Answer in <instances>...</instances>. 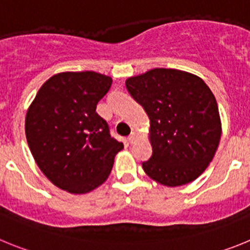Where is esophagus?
<instances>
[{
  "label": "esophagus",
  "mask_w": 250,
  "mask_h": 250,
  "mask_svg": "<svg viewBox=\"0 0 250 250\" xmlns=\"http://www.w3.org/2000/svg\"><path fill=\"white\" fill-rule=\"evenodd\" d=\"M136 139H138V135H136L135 132H131V134L129 135V138H127V140H129L130 144H134V143L136 141Z\"/></svg>",
  "instance_id": "esophagus-1"
}]
</instances>
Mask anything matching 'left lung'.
Returning a JSON list of instances; mask_svg holds the SVG:
<instances>
[{"instance_id": "8db88e82", "label": "left lung", "mask_w": 250, "mask_h": 250, "mask_svg": "<svg viewBox=\"0 0 250 250\" xmlns=\"http://www.w3.org/2000/svg\"><path fill=\"white\" fill-rule=\"evenodd\" d=\"M125 85L150 119L152 155L143 163L147 176L180 187L202 175L222 135L218 104L207 83L189 72L154 68Z\"/></svg>"}]
</instances>
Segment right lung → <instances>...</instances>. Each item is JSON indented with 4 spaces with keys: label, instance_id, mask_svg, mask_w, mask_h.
<instances>
[{
    "label": "right lung",
    "instance_id": "add662e5",
    "mask_svg": "<svg viewBox=\"0 0 250 250\" xmlns=\"http://www.w3.org/2000/svg\"><path fill=\"white\" fill-rule=\"evenodd\" d=\"M112 79L94 71L60 72L37 92L26 114L27 144L52 184L85 194L103 184L124 144L96 112Z\"/></svg>",
    "mask_w": 250,
    "mask_h": 250
}]
</instances>
